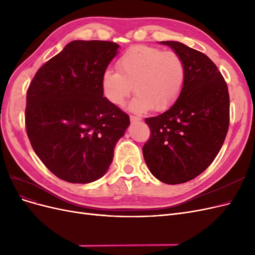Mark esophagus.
<instances>
[{"mask_svg": "<svg viewBox=\"0 0 255 255\" xmlns=\"http://www.w3.org/2000/svg\"><path fill=\"white\" fill-rule=\"evenodd\" d=\"M129 119H130V122H137L141 120L140 117H138V116H133V115L129 116Z\"/></svg>", "mask_w": 255, "mask_h": 255, "instance_id": "1", "label": "esophagus"}]
</instances>
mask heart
Segmentation results:
<instances>
[{
    "label": "heart",
    "instance_id": "1",
    "mask_svg": "<svg viewBox=\"0 0 255 255\" xmlns=\"http://www.w3.org/2000/svg\"><path fill=\"white\" fill-rule=\"evenodd\" d=\"M118 71L107 69L102 74L104 97L122 106L133 91L130 103L134 112L150 109L164 112L179 100L187 78L185 60L174 51H163L149 45H136L117 60Z\"/></svg>",
    "mask_w": 255,
    "mask_h": 255
}]
</instances>
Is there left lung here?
<instances>
[{
  "label": "left lung",
  "instance_id": "obj_1",
  "mask_svg": "<svg viewBox=\"0 0 255 255\" xmlns=\"http://www.w3.org/2000/svg\"><path fill=\"white\" fill-rule=\"evenodd\" d=\"M185 60L187 78L179 100L165 113L145 118L149 140L142 153L151 173L166 184L188 182L217 156L229 129L227 83L202 52L177 41H161Z\"/></svg>",
  "mask_w": 255,
  "mask_h": 255
}]
</instances>
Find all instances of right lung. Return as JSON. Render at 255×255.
<instances>
[{"instance_id": "right-lung-1", "label": "right lung", "mask_w": 255, "mask_h": 255, "mask_svg": "<svg viewBox=\"0 0 255 255\" xmlns=\"http://www.w3.org/2000/svg\"><path fill=\"white\" fill-rule=\"evenodd\" d=\"M112 41L74 40L39 68L26 92L25 127L37 156L59 179L102 177L129 117L103 97L102 74L117 54Z\"/></svg>"}]
</instances>
